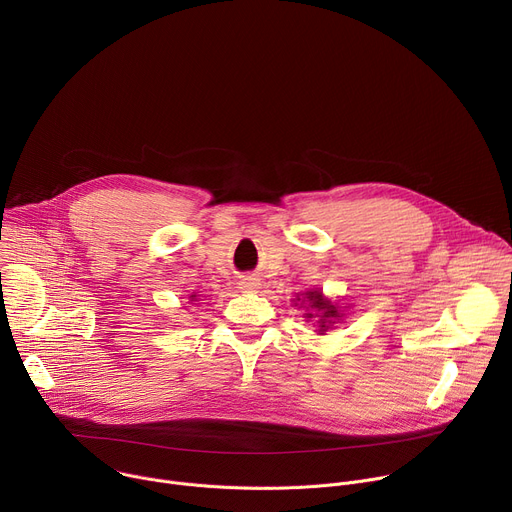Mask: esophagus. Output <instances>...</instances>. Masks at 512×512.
I'll return each instance as SVG.
<instances>
[{
  "label": "esophagus",
  "mask_w": 512,
  "mask_h": 512,
  "mask_svg": "<svg viewBox=\"0 0 512 512\" xmlns=\"http://www.w3.org/2000/svg\"><path fill=\"white\" fill-rule=\"evenodd\" d=\"M241 285H243V289H259L261 281L255 279V277H245V279L241 281Z\"/></svg>",
  "instance_id": "1"
}]
</instances>
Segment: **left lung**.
<instances>
[{
    "instance_id": "obj_1",
    "label": "left lung",
    "mask_w": 512,
    "mask_h": 512,
    "mask_svg": "<svg viewBox=\"0 0 512 512\" xmlns=\"http://www.w3.org/2000/svg\"><path fill=\"white\" fill-rule=\"evenodd\" d=\"M298 302H300V298H298ZM306 303V318H318V324H320V328H318V332L320 334H324L332 324H334V320H340L342 318V314L338 312V306H334L330 300H326L324 296H322V291H318V289H314V291H306V296H304V300H302V304H300V308H302L303 304ZM298 306V304H296Z\"/></svg>"
}]
</instances>
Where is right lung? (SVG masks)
<instances>
[{
	"instance_id": "right-lung-1",
	"label": "right lung",
	"mask_w": 512,
	"mask_h": 512,
	"mask_svg": "<svg viewBox=\"0 0 512 512\" xmlns=\"http://www.w3.org/2000/svg\"><path fill=\"white\" fill-rule=\"evenodd\" d=\"M190 302H196V294H192V296H190Z\"/></svg>"
}]
</instances>
